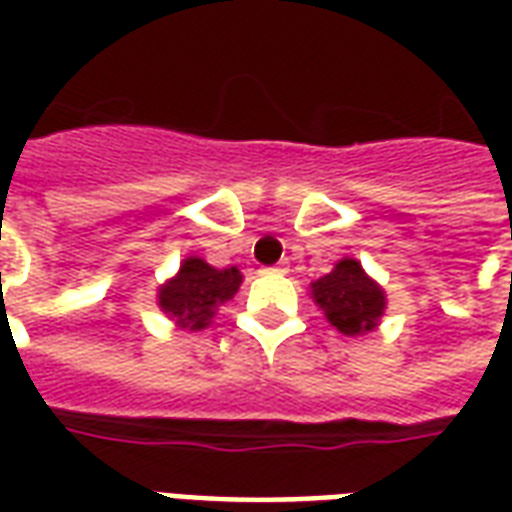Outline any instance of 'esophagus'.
Returning <instances> with one entry per match:
<instances>
[{"instance_id": "1", "label": "esophagus", "mask_w": 512, "mask_h": 512, "mask_svg": "<svg viewBox=\"0 0 512 512\" xmlns=\"http://www.w3.org/2000/svg\"><path fill=\"white\" fill-rule=\"evenodd\" d=\"M271 271H279V274H285V271H288V266H285V263H279V266L271 268Z\"/></svg>"}]
</instances>
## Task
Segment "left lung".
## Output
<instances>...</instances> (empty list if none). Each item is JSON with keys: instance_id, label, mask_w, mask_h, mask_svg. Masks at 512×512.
Here are the masks:
<instances>
[{"instance_id": "obj_1", "label": "left lung", "mask_w": 512, "mask_h": 512, "mask_svg": "<svg viewBox=\"0 0 512 512\" xmlns=\"http://www.w3.org/2000/svg\"><path fill=\"white\" fill-rule=\"evenodd\" d=\"M312 296L337 332L356 337L373 332L384 312V293L356 260H340L332 274L312 282Z\"/></svg>"}]
</instances>
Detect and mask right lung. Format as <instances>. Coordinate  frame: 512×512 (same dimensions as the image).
Masks as SVG:
<instances>
[{"mask_svg":"<svg viewBox=\"0 0 512 512\" xmlns=\"http://www.w3.org/2000/svg\"><path fill=\"white\" fill-rule=\"evenodd\" d=\"M241 285V271L238 268L208 266L200 257H189L180 266L178 277L167 282L158 293L161 310L169 312L172 318L189 332L205 329L213 318V310L233 299L235 290Z\"/></svg>","mask_w":512,"mask_h":512,"instance_id":"1","label":"right lung"}]
</instances>
